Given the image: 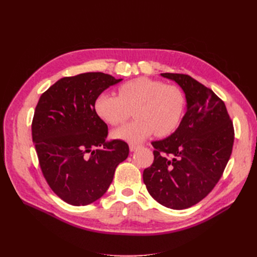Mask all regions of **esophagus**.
I'll use <instances>...</instances> for the list:
<instances>
[{
	"label": "esophagus",
	"instance_id": "obj_1",
	"mask_svg": "<svg viewBox=\"0 0 257 257\" xmlns=\"http://www.w3.org/2000/svg\"><path fill=\"white\" fill-rule=\"evenodd\" d=\"M139 148H141V146H139V145H134V144H131V145H130V150H131L132 152L136 151L137 149H139Z\"/></svg>",
	"mask_w": 257,
	"mask_h": 257
}]
</instances>
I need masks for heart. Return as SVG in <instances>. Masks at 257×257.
Returning a JSON list of instances; mask_svg holds the SVG:
<instances>
[{
  "instance_id": "heart-1",
  "label": "heart",
  "mask_w": 257,
  "mask_h": 257,
  "mask_svg": "<svg viewBox=\"0 0 257 257\" xmlns=\"http://www.w3.org/2000/svg\"><path fill=\"white\" fill-rule=\"evenodd\" d=\"M184 96L175 85L148 77L123 83L119 95L103 92L96 97L94 108L106 123L119 125L135 109L136 120L113 131V136L132 144L142 143L157 133L167 136L175 132L184 111Z\"/></svg>"
}]
</instances>
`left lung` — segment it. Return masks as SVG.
<instances>
[{"label":"left lung","instance_id":"8db88e82","mask_svg":"<svg viewBox=\"0 0 257 257\" xmlns=\"http://www.w3.org/2000/svg\"><path fill=\"white\" fill-rule=\"evenodd\" d=\"M161 76L180 85L186 112L172 135L152 143L154 161L143 178L158 203L181 210L199 203L220 180L234 145V126L212 90L189 75Z\"/></svg>","mask_w":257,"mask_h":257}]
</instances>
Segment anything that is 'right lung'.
<instances>
[{
  "label": "right lung",
  "instance_id": "obj_1",
  "mask_svg": "<svg viewBox=\"0 0 257 257\" xmlns=\"http://www.w3.org/2000/svg\"><path fill=\"white\" fill-rule=\"evenodd\" d=\"M121 80L104 73L64 77L38 100L32 122L38 161L51 190L69 205L102 197L128 157L125 142L106 141L107 124L94 108L100 93Z\"/></svg>",
  "mask_w": 257,
  "mask_h": 257
}]
</instances>
